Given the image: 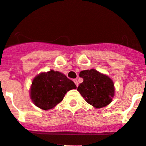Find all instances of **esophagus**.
Listing matches in <instances>:
<instances>
[{"label":"esophagus","mask_w":146,"mask_h":146,"mask_svg":"<svg viewBox=\"0 0 146 146\" xmlns=\"http://www.w3.org/2000/svg\"><path fill=\"white\" fill-rule=\"evenodd\" d=\"M73 82H74V84H76V86H78V82H77V80H76V79H74Z\"/></svg>","instance_id":"34e87169"}]
</instances>
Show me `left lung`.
Listing matches in <instances>:
<instances>
[{
	"label": "left lung",
	"instance_id": "obj_1",
	"mask_svg": "<svg viewBox=\"0 0 146 146\" xmlns=\"http://www.w3.org/2000/svg\"><path fill=\"white\" fill-rule=\"evenodd\" d=\"M84 79L77 90L85 101L95 108H102L111 102L114 95V85L108 76L96 70H84L79 73Z\"/></svg>",
	"mask_w": 146,
	"mask_h": 146
}]
</instances>
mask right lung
Segmentation results:
<instances>
[{"label":"right lung","instance_id":"obj_1","mask_svg":"<svg viewBox=\"0 0 146 146\" xmlns=\"http://www.w3.org/2000/svg\"><path fill=\"white\" fill-rule=\"evenodd\" d=\"M76 88L74 83L65 75L50 70L41 73L33 79L30 96L35 106L48 110L61 102L68 91Z\"/></svg>","mask_w":146,"mask_h":146}]
</instances>
